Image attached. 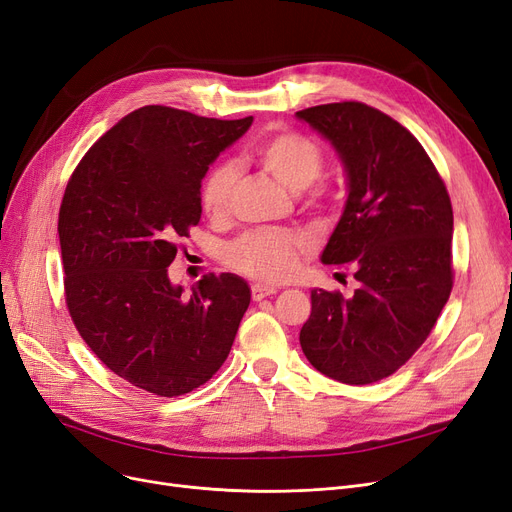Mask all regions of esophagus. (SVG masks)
<instances>
[{
	"instance_id": "1",
	"label": "esophagus",
	"mask_w": 512,
	"mask_h": 512,
	"mask_svg": "<svg viewBox=\"0 0 512 512\" xmlns=\"http://www.w3.org/2000/svg\"><path fill=\"white\" fill-rule=\"evenodd\" d=\"M274 293H276L274 287H266V285H253V287H251V295H253L255 301H261L263 297H270V295H274Z\"/></svg>"
}]
</instances>
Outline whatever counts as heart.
Returning <instances> with one entry per match:
<instances>
[{"label": "heart", "instance_id": "heart-1", "mask_svg": "<svg viewBox=\"0 0 512 512\" xmlns=\"http://www.w3.org/2000/svg\"><path fill=\"white\" fill-rule=\"evenodd\" d=\"M246 154L293 194L312 187L323 173V151L312 139L291 130L263 135L251 143ZM234 183L236 168L232 164H217L206 175L200 189L206 215L221 217L225 213ZM304 249V238L291 232H251L227 246V263L259 282L276 285L295 274Z\"/></svg>", "mask_w": 512, "mask_h": 512}]
</instances>
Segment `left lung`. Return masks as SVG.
Masks as SVG:
<instances>
[{
    "instance_id": "1",
    "label": "left lung",
    "mask_w": 512,
    "mask_h": 512,
    "mask_svg": "<svg viewBox=\"0 0 512 512\" xmlns=\"http://www.w3.org/2000/svg\"><path fill=\"white\" fill-rule=\"evenodd\" d=\"M295 116L337 151L346 204L320 261L354 270L352 297L312 289L299 344L342 384L380 382L405 365L447 304L453 211L420 141L380 109L346 101Z\"/></svg>"
}]
</instances>
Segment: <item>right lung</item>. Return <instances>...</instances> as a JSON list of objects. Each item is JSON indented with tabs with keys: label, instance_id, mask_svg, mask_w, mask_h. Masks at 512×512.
<instances>
[{
	"label": "right lung",
	"instance_id": "obj_1",
	"mask_svg": "<svg viewBox=\"0 0 512 512\" xmlns=\"http://www.w3.org/2000/svg\"><path fill=\"white\" fill-rule=\"evenodd\" d=\"M251 124L147 105L109 128L67 183L59 238L73 325L103 365L151 394L211 380L251 304L236 274L204 276L189 295L168 278L175 240L200 221L208 166Z\"/></svg>",
	"mask_w": 512,
	"mask_h": 512
}]
</instances>
